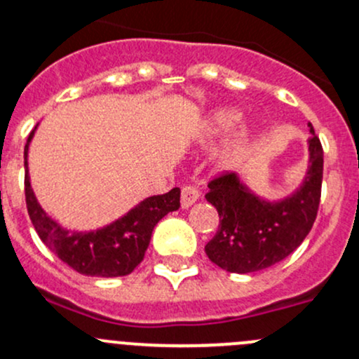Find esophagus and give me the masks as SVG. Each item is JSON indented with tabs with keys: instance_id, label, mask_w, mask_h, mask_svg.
Wrapping results in <instances>:
<instances>
[{
	"instance_id": "obj_1",
	"label": "esophagus",
	"mask_w": 359,
	"mask_h": 359,
	"mask_svg": "<svg viewBox=\"0 0 359 359\" xmlns=\"http://www.w3.org/2000/svg\"><path fill=\"white\" fill-rule=\"evenodd\" d=\"M201 198V191L199 189L192 187V186H186L182 187V198H180V204L182 208H189L196 203Z\"/></svg>"
}]
</instances>
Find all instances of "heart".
<instances>
[{
  "label": "heart",
  "mask_w": 359,
  "mask_h": 359,
  "mask_svg": "<svg viewBox=\"0 0 359 359\" xmlns=\"http://www.w3.org/2000/svg\"><path fill=\"white\" fill-rule=\"evenodd\" d=\"M240 119H242V114H240L237 109H216L215 112H211L210 116H208L206 122H204V131L210 136L228 135L231 129H235V126L238 124ZM249 129L240 128L233 135V140H231L230 148H228L226 151V158H235V156L240 155V153L243 151V148L247 147V143H249Z\"/></svg>",
  "instance_id": "obj_1"
}]
</instances>
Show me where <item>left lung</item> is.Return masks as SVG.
<instances>
[{
	"mask_svg": "<svg viewBox=\"0 0 359 359\" xmlns=\"http://www.w3.org/2000/svg\"><path fill=\"white\" fill-rule=\"evenodd\" d=\"M309 128V172L288 198L278 203L261 199L233 172L208 184L206 199L218 211L219 226L204 250L216 266L237 274L267 269L297 250L310 233L320 204L324 149L312 124Z\"/></svg>",
	"mask_w": 359,
	"mask_h": 359,
	"instance_id": "1",
	"label": "left lung"
}]
</instances>
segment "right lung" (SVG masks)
Masks as SVG:
<instances>
[{"label":"right lung","instance_id":"add662e5","mask_svg":"<svg viewBox=\"0 0 359 359\" xmlns=\"http://www.w3.org/2000/svg\"><path fill=\"white\" fill-rule=\"evenodd\" d=\"M34 133L35 129L29 135L23 151L25 168ZM25 201L37 235L62 262L85 276L117 278L131 274L143 261L153 228L165 215L180 208V189L173 187L167 194L141 201L128 215L93 231H69L54 222L35 199L29 168L25 170Z\"/></svg>","mask_w":359,"mask_h":359}]
</instances>
